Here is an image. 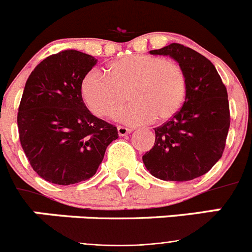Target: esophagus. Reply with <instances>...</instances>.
<instances>
[{
	"instance_id": "obj_1",
	"label": "esophagus",
	"mask_w": 252,
	"mask_h": 252,
	"mask_svg": "<svg viewBox=\"0 0 252 252\" xmlns=\"http://www.w3.org/2000/svg\"><path fill=\"white\" fill-rule=\"evenodd\" d=\"M131 128L128 127H125V126H117V132H119L120 136H126L127 133L131 132Z\"/></svg>"
}]
</instances>
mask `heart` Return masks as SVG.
I'll use <instances>...</instances> for the list:
<instances>
[{"label":"heart","instance_id":"obj_1","mask_svg":"<svg viewBox=\"0 0 252 252\" xmlns=\"http://www.w3.org/2000/svg\"><path fill=\"white\" fill-rule=\"evenodd\" d=\"M106 72L104 75L93 69L81 84L84 103L98 117H108L119 110L125 92L131 103L115 119L128 125L166 121L186 98V74L175 60L132 54L111 62Z\"/></svg>","mask_w":252,"mask_h":252}]
</instances>
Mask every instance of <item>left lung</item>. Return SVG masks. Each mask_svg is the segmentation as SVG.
I'll return each mask as SVG.
<instances>
[{
    "label": "left lung",
    "instance_id": "1",
    "mask_svg": "<svg viewBox=\"0 0 252 252\" xmlns=\"http://www.w3.org/2000/svg\"><path fill=\"white\" fill-rule=\"evenodd\" d=\"M154 55H169L183 68L186 99L179 111L155 128V144L142 157L155 178L187 182L206 174L223 154L230 128L227 90L211 62L195 50L173 43Z\"/></svg>",
    "mask_w": 252,
    "mask_h": 252
}]
</instances>
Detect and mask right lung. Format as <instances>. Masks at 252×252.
I'll use <instances>...</instances> for the list:
<instances>
[{"label":"right lung","instance_id":"add662e5","mask_svg":"<svg viewBox=\"0 0 252 252\" xmlns=\"http://www.w3.org/2000/svg\"><path fill=\"white\" fill-rule=\"evenodd\" d=\"M95 64L92 55L63 50L37 64L26 81L17 113L20 142L49 183L92 178L107 146L119 137L117 128L93 116L82 98V81Z\"/></svg>","mask_w":252,"mask_h":252}]
</instances>
